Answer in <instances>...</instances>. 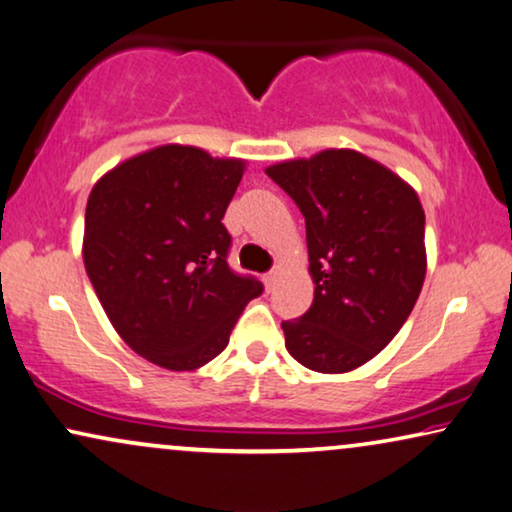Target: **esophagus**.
<instances>
[{"label": "esophagus", "instance_id": "1", "mask_svg": "<svg viewBox=\"0 0 512 512\" xmlns=\"http://www.w3.org/2000/svg\"><path fill=\"white\" fill-rule=\"evenodd\" d=\"M276 278H278V269L269 271V274H264V285H267V290H271L276 285Z\"/></svg>", "mask_w": 512, "mask_h": 512}]
</instances>
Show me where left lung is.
I'll list each match as a JSON object with an SVG mask.
<instances>
[{
	"instance_id": "obj_1",
	"label": "left lung",
	"mask_w": 512,
	"mask_h": 512,
	"mask_svg": "<svg viewBox=\"0 0 512 512\" xmlns=\"http://www.w3.org/2000/svg\"><path fill=\"white\" fill-rule=\"evenodd\" d=\"M267 175L302 210L313 302L285 349L313 372L372 360L405 325L426 278L424 208L400 175L356 149L288 159Z\"/></svg>"
}]
</instances>
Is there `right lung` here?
<instances>
[{
	"label": "right lung",
	"instance_id": "obj_1",
	"mask_svg": "<svg viewBox=\"0 0 512 512\" xmlns=\"http://www.w3.org/2000/svg\"><path fill=\"white\" fill-rule=\"evenodd\" d=\"M245 173L192 145L121 161L86 203L84 267L109 323L149 363L192 372L220 356L262 283L229 269L222 217Z\"/></svg>",
	"mask_w": 512,
	"mask_h": 512
}]
</instances>
